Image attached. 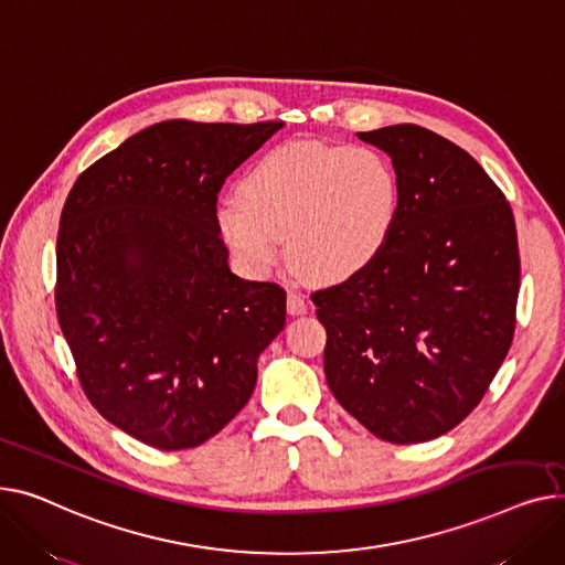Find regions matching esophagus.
<instances>
[{
	"mask_svg": "<svg viewBox=\"0 0 565 565\" xmlns=\"http://www.w3.org/2000/svg\"><path fill=\"white\" fill-rule=\"evenodd\" d=\"M308 308H310V301H308L306 294H301V291H289V294H287V312H289L291 317L306 315Z\"/></svg>",
	"mask_w": 565,
	"mask_h": 565,
	"instance_id": "34e87169",
	"label": "esophagus"
}]
</instances>
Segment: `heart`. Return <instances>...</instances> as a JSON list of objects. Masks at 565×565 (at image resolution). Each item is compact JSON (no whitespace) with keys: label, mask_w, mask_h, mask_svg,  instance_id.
Wrapping results in <instances>:
<instances>
[{"label":"heart","mask_w":565,"mask_h":565,"mask_svg":"<svg viewBox=\"0 0 565 565\" xmlns=\"http://www.w3.org/2000/svg\"><path fill=\"white\" fill-rule=\"evenodd\" d=\"M392 163L367 146L294 141L264 152L216 207L218 235L253 276L287 255L315 280H344L381 253L396 214Z\"/></svg>","instance_id":"1"}]
</instances>
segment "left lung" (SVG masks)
<instances>
[{
    "label": "left lung",
    "instance_id": "obj_1",
    "mask_svg": "<svg viewBox=\"0 0 565 565\" xmlns=\"http://www.w3.org/2000/svg\"><path fill=\"white\" fill-rule=\"evenodd\" d=\"M390 154L396 214L381 253L312 294L323 372L340 406L381 440H434L483 399L509 353L520 253L502 189L419 125L360 131Z\"/></svg>",
    "mask_w": 565,
    "mask_h": 565
}]
</instances>
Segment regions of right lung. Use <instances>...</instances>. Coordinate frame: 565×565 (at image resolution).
<instances>
[{
    "label": "right lung",
    "instance_id": "obj_1",
    "mask_svg": "<svg viewBox=\"0 0 565 565\" xmlns=\"http://www.w3.org/2000/svg\"><path fill=\"white\" fill-rule=\"evenodd\" d=\"M163 120L77 178L56 237V317L86 399L161 451L203 445L250 399L285 289L227 267L225 178L282 127Z\"/></svg>",
    "mask_w": 565,
    "mask_h": 565
}]
</instances>
